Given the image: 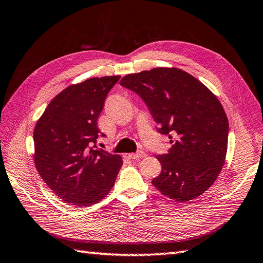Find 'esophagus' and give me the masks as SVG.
<instances>
[{
	"mask_svg": "<svg viewBox=\"0 0 263 263\" xmlns=\"http://www.w3.org/2000/svg\"><path fill=\"white\" fill-rule=\"evenodd\" d=\"M146 154L145 152L143 151H138L137 153H132V154H129V157L132 160H138V159H141V157H144Z\"/></svg>",
	"mask_w": 263,
	"mask_h": 263,
	"instance_id": "34e87169",
	"label": "esophagus"
}]
</instances>
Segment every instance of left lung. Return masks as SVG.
Here are the masks:
<instances>
[{
	"instance_id": "1",
	"label": "left lung",
	"mask_w": 263,
	"mask_h": 263,
	"mask_svg": "<svg viewBox=\"0 0 263 263\" xmlns=\"http://www.w3.org/2000/svg\"><path fill=\"white\" fill-rule=\"evenodd\" d=\"M120 85L145 102L157 131L172 147L157 155L161 174L152 184L176 201L192 200L216 181L227 153L229 124L217 97L192 74L154 68L124 76Z\"/></svg>"
}]
</instances>
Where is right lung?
I'll use <instances>...</instances> for the list:
<instances>
[{
	"instance_id": "add662e5",
	"label": "right lung",
	"mask_w": 263,
	"mask_h": 263,
	"mask_svg": "<svg viewBox=\"0 0 263 263\" xmlns=\"http://www.w3.org/2000/svg\"><path fill=\"white\" fill-rule=\"evenodd\" d=\"M120 76L91 78L50 101L34 130L35 165L59 198L77 206L100 201L115 185L121 156L97 147L98 118Z\"/></svg>"
}]
</instances>
